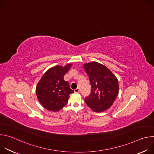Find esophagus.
<instances>
[{
  "label": "esophagus",
  "instance_id": "34e87169",
  "mask_svg": "<svg viewBox=\"0 0 154 154\" xmlns=\"http://www.w3.org/2000/svg\"><path fill=\"white\" fill-rule=\"evenodd\" d=\"M74 92H75V93H79V92H80V88H77V89H75V90H74Z\"/></svg>",
  "mask_w": 154,
  "mask_h": 154
}]
</instances>
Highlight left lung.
Returning a JSON list of instances; mask_svg holds the SVG:
<instances>
[{"label":"left lung","instance_id":"left-lung-1","mask_svg":"<svg viewBox=\"0 0 154 154\" xmlns=\"http://www.w3.org/2000/svg\"><path fill=\"white\" fill-rule=\"evenodd\" d=\"M89 76L91 93L85 102L93 111L99 113L109 108L119 93L118 80L103 64L92 61L83 64Z\"/></svg>","mask_w":154,"mask_h":154}]
</instances>
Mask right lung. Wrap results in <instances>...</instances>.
<instances>
[{
	"instance_id": "obj_1",
	"label": "right lung",
	"mask_w": 154,
	"mask_h": 154,
	"mask_svg": "<svg viewBox=\"0 0 154 154\" xmlns=\"http://www.w3.org/2000/svg\"><path fill=\"white\" fill-rule=\"evenodd\" d=\"M69 63L64 66L57 65L49 69L37 84L36 93L42 106L48 110L58 112L66 103L69 94L74 93L64 75L72 66Z\"/></svg>"
}]
</instances>
